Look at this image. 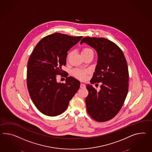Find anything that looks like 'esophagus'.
I'll return each instance as SVG.
<instances>
[{"label":"esophagus","instance_id":"esophagus-1","mask_svg":"<svg viewBox=\"0 0 152 152\" xmlns=\"http://www.w3.org/2000/svg\"><path fill=\"white\" fill-rule=\"evenodd\" d=\"M80 88H86V85L84 84H83V83H82L80 84Z\"/></svg>","mask_w":152,"mask_h":152}]
</instances>
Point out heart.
<instances>
[{
    "mask_svg": "<svg viewBox=\"0 0 152 152\" xmlns=\"http://www.w3.org/2000/svg\"><path fill=\"white\" fill-rule=\"evenodd\" d=\"M72 53V51H69L66 55V59L70 57V55ZM89 53H93L91 49L88 47H84L82 50V55H86ZM88 73V70L86 69H83L80 68H75L72 70V74H73L74 77L80 80H84L86 78V74Z\"/></svg>",
    "mask_w": 152,
    "mask_h": 152,
    "instance_id": "b5f03b06",
    "label": "heart"
}]
</instances>
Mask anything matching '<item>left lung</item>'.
I'll list each match as a JSON object with an SVG mask.
<instances>
[{
  "mask_svg": "<svg viewBox=\"0 0 152 152\" xmlns=\"http://www.w3.org/2000/svg\"><path fill=\"white\" fill-rule=\"evenodd\" d=\"M87 43L97 51V64L90 83H101L99 91L86 85V110L97 122L115 117L125 102L129 91V74L127 61L116 44L102 37H86L80 43Z\"/></svg>",
  "mask_w": 152,
  "mask_h": 152,
  "instance_id": "left-lung-1",
  "label": "left lung"
}]
</instances>
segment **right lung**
<instances>
[{
  "label": "right lung",
  "instance_id": "right-lung-1",
  "mask_svg": "<svg viewBox=\"0 0 152 152\" xmlns=\"http://www.w3.org/2000/svg\"><path fill=\"white\" fill-rule=\"evenodd\" d=\"M82 37L60 33L48 35L36 45L29 57L27 89L32 101L44 115L56 116L64 112L79 89L80 82L68 77L62 67L66 64L67 52ZM63 73L66 83H57L56 75Z\"/></svg>",
  "mask_w": 152,
  "mask_h": 152
}]
</instances>
